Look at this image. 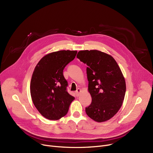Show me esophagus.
Masks as SVG:
<instances>
[{"instance_id":"obj_1","label":"esophagus","mask_w":153,"mask_h":153,"mask_svg":"<svg viewBox=\"0 0 153 153\" xmlns=\"http://www.w3.org/2000/svg\"><path fill=\"white\" fill-rule=\"evenodd\" d=\"M80 92H81V89H77V91H76V96H77V97L79 95Z\"/></svg>"}]
</instances>
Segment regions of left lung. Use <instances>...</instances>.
I'll list each match as a JSON object with an SVG mask.
<instances>
[{"instance_id":"1","label":"left lung","mask_w":153,"mask_h":153,"mask_svg":"<svg viewBox=\"0 0 153 153\" xmlns=\"http://www.w3.org/2000/svg\"><path fill=\"white\" fill-rule=\"evenodd\" d=\"M77 58L87 66L92 102L85 107L86 114L95 122H105L117 113L123 103L126 84L122 72L112 56L98 50L80 51Z\"/></svg>"}]
</instances>
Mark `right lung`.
Listing matches in <instances>:
<instances>
[{"instance_id":"obj_1","label":"right lung","mask_w":153,"mask_h":153,"mask_svg":"<svg viewBox=\"0 0 153 153\" xmlns=\"http://www.w3.org/2000/svg\"><path fill=\"white\" fill-rule=\"evenodd\" d=\"M77 51L61 50L45 56L32 75L30 94L34 105L44 117L56 120L66 115L74 97L67 91L63 70L73 60Z\"/></svg>"}]
</instances>
